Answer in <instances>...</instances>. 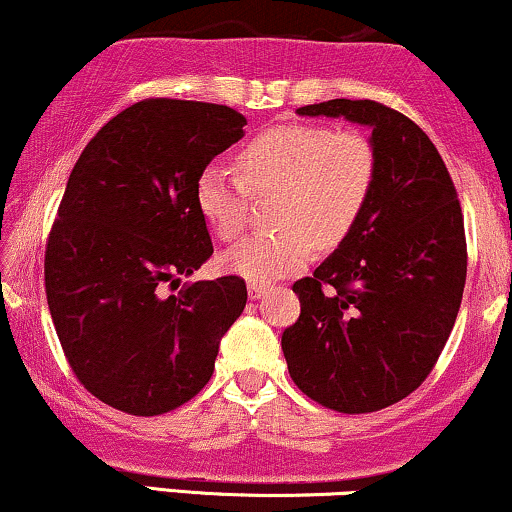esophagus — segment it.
Here are the masks:
<instances>
[{
    "instance_id": "34e87169",
    "label": "esophagus",
    "mask_w": 512,
    "mask_h": 512,
    "mask_svg": "<svg viewBox=\"0 0 512 512\" xmlns=\"http://www.w3.org/2000/svg\"><path fill=\"white\" fill-rule=\"evenodd\" d=\"M269 293V286H264V283H248V295L252 297V300H260V297H264Z\"/></svg>"
}]
</instances>
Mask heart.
Segmentation results:
<instances>
[{
  "instance_id": "heart-1",
  "label": "heart",
  "mask_w": 512,
  "mask_h": 512,
  "mask_svg": "<svg viewBox=\"0 0 512 512\" xmlns=\"http://www.w3.org/2000/svg\"><path fill=\"white\" fill-rule=\"evenodd\" d=\"M238 172L205 167L196 181L200 215L222 241H234L250 219V193L278 191L271 222L278 231L245 238L224 255V269L252 283L293 276L319 248L349 236L378 177L373 141L357 129L276 125L238 151Z\"/></svg>"
}]
</instances>
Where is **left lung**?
Here are the masks:
<instances>
[{
	"instance_id": "left-lung-1",
	"label": "left lung",
	"mask_w": 512,
	"mask_h": 512,
	"mask_svg": "<svg viewBox=\"0 0 512 512\" xmlns=\"http://www.w3.org/2000/svg\"><path fill=\"white\" fill-rule=\"evenodd\" d=\"M371 127L378 177L338 250L295 281L300 319L281 347L293 383L316 404L371 413L418 390L461 309L468 248L451 174L416 122L378 101L297 108Z\"/></svg>"
}]
</instances>
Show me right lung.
<instances>
[{
  "label": "right lung",
  "mask_w": 512,
  "mask_h": 512,
  "mask_svg": "<svg viewBox=\"0 0 512 512\" xmlns=\"http://www.w3.org/2000/svg\"><path fill=\"white\" fill-rule=\"evenodd\" d=\"M243 127L219 103L144 99L96 132L68 177L44 252L49 312L84 390L129 416L196 397L248 300L241 276L176 289L212 255L196 181Z\"/></svg>",
  "instance_id": "add662e5"
}]
</instances>
